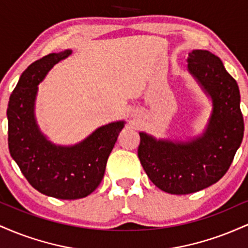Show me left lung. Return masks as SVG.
Listing matches in <instances>:
<instances>
[{
	"label": "left lung",
	"instance_id": "1",
	"mask_svg": "<svg viewBox=\"0 0 248 248\" xmlns=\"http://www.w3.org/2000/svg\"><path fill=\"white\" fill-rule=\"evenodd\" d=\"M187 69L211 96L213 110L203 136L189 142L155 140L140 133L138 155L144 171L162 191L197 192L217 183L229 170L244 136L237 81L217 56L193 50Z\"/></svg>",
	"mask_w": 248,
	"mask_h": 248
}]
</instances>
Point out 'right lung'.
Returning a JSON list of instances; mask_svg holds the SVG:
<instances>
[{
  "instance_id": "obj_1",
  "label": "right lung",
  "mask_w": 248,
  "mask_h": 248,
  "mask_svg": "<svg viewBox=\"0 0 248 248\" xmlns=\"http://www.w3.org/2000/svg\"><path fill=\"white\" fill-rule=\"evenodd\" d=\"M71 52L50 53L29 65L11 93L7 109L11 157L36 190L59 199L84 198L94 191L124 128V121L106 124L72 147L55 146L39 132L33 115L37 85Z\"/></svg>"
}]
</instances>
